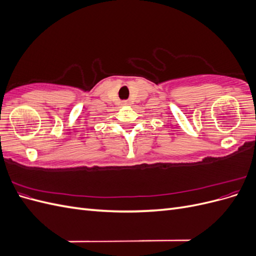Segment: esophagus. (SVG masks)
Instances as JSON below:
<instances>
[{
    "instance_id": "obj_1",
    "label": "esophagus",
    "mask_w": 256,
    "mask_h": 256,
    "mask_svg": "<svg viewBox=\"0 0 256 256\" xmlns=\"http://www.w3.org/2000/svg\"><path fill=\"white\" fill-rule=\"evenodd\" d=\"M129 102H122V106H128Z\"/></svg>"
}]
</instances>
